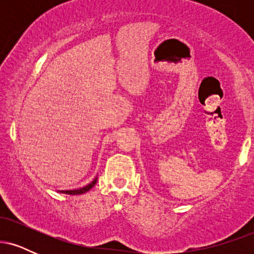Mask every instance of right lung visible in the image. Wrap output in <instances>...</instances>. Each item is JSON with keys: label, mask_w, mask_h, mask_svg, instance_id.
I'll use <instances>...</instances> for the list:
<instances>
[{"label": "right lung", "mask_w": 254, "mask_h": 254, "mask_svg": "<svg viewBox=\"0 0 254 254\" xmlns=\"http://www.w3.org/2000/svg\"><path fill=\"white\" fill-rule=\"evenodd\" d=\"M95 183H97V178H95L92 183L88 184V185L84 186V188L77 189V190H65V191H60V192H62V193H65V194H82V193H84V192L89 191L90 189L95 185Z\"/></svg>", "instance_id": "obj_1"}]
</instances>
